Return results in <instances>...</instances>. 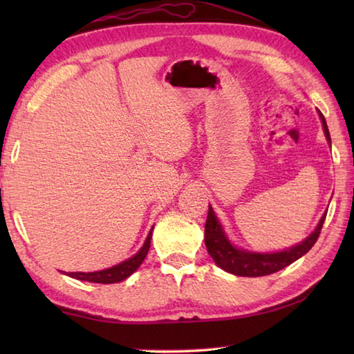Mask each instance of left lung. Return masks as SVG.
<instances>
[{
  "instance_id": "obj_1",
  "label": "left lung",
  "mask_w": 354,
  "mask_h": 354,
  "mask_svg": "<svg viewBox=\"0 0 354 354\" xmlns=\"http://www.w3.org/2000/svg\"><path fill=\"white\" fill-rule=\"evenodd\" d=\"M319 117L322 120L323 133H325L326 140L331 145V137H329L326 120L323 113L319 111ZM326 218V212L322 215L319 225L315 230L293 247H289L281 251H272V253H256V251H248L243 248L236 247L230 239H227L223 226L215 215L214 209L209 205L207 220L205 226V243L207 248V253L211 254L214 262L227 273L236 274V277H266V274H272L274 272L283 270L284 267L290 266L299 257L304 256L308 251L314 247L317 239L320 236L323 221Z\"/></svg>"
}]
</instances>
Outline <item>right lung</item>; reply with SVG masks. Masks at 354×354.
I'll return each instance as SVG.
<instances>
[{"mask_svg":"<svg viewBox=\"0 0 354 354\" xmlns=\"http://www.w3.org/2000/svg\"><path fill=\"white\" fill-rule=\"evenodd\" d=\"M151 236H153V227L149 230L145 242L142 245V248L137 251L134 256H131L129 259L120 262L117 266L104 268V270H98V272H88V273L70 272L64 274L80 281H87V283H98V284H113V283H120V281H124L140 267V263L147 257L149 243H151Z\"/></svg>","mask_w":354,"mask_h":354,"instance_id":"obj_1","label":"right lung"}]
</instances>
